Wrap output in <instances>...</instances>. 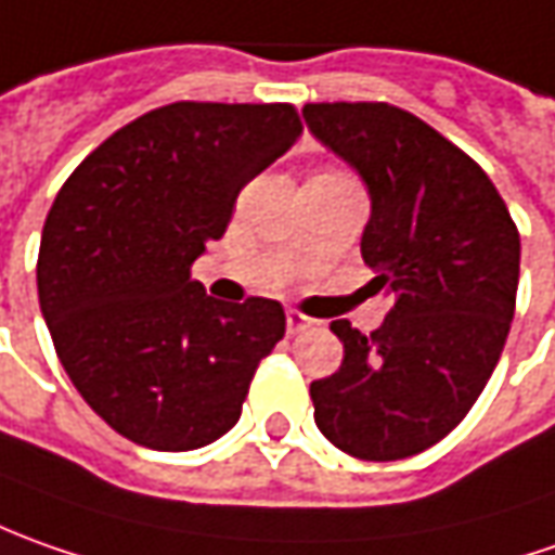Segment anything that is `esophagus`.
<instances>
[{
	"mask_svg": "<svg viewBox=\"0 0 555 555\" xmlns=\"http://www.w3.org/2000/svg\"><path fill=\"white\" fill-rule=\"evenodd\" d=\"M285 322H288V332H292V335H297V332H307V328H313L315 325V319L297 313V310H288V313H285Z\"/></svg>",
	"mask_w": 555,
	"mask_h": 555,
	"instance_id": "esophagus-1",
	"label": "esophagus"
}]
</instances>
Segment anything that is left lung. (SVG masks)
I'll use <instances>...</instances> for the list:
<instances>
[{
  "label": "left lung",
  "instance_id": "left-lung-1",
  "mask_svg": "<svg viewBox=\"0 0 555 555\" xmlns=\"http://www.w3.org/2000/svg\"><path fill=\"white\" fill-rule=\"evenodd\" d=\"M315 138L372 196L362 260L384 325L332 322L344 362L310 384L315 427L359 461H399L446 439L494 372L519 285V230L464 150L390 104H307Z\"/></svg>",
  "mask_w": 555,
  "mask_h": 555
}]
</instances>
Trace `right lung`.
<instances>
[{
  "instance_id": "1",
  "label": "right lung",
  "mask_w": 555,
  "mask_h": 555,
  "mask_svg": "<svg viewBox=\"0 0 555 555\" xmlns=\"http://www.w3.org/2000/svg\"><path fill=\"white\" fill-rule=\"evenodd\" d=\"M300 131L292 104L178 101L109 134L61 186L39 242V307L73 387L125 439L193 451L240 421L285 310L205 295L190 267Z\"/></svg>"
}]
</instances>
